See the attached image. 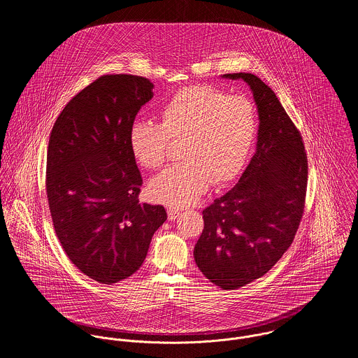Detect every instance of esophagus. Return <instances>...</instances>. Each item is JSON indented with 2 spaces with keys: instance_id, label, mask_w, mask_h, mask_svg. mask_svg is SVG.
I'll use <instances>...</instances> for the list:
<instances>
[{
  "instance_id": "obj_1",
  "label": "esophagus",
  "mask_w": 358,
  "mask_h": 358,
  "mask_svg": "<svg viewBox=\"0 0 358 358\" xmlns=\"http://www.w3.org/2000/svg\"><path fill=\"white\" fill-rule=\"evenodd\" d=\"M179 213H180V212H179L178 209L169 208V209H168V219H169V220H175V219L179 216Z\"/></svg>"
}]
</instances>
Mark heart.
<instances>
[{"instance_id":"obj_1","label":"heart","mask_w":358,"mask_h":358,"mask_svg":"<svg viewBox=\"0 0 358 358\" xmlns=\"http://www.w3.org/2000/svg\"><path fill=\"white\" fill-rule=\"evenodd\" d=\"M159 115V124L135 120L128 132L131 153L146 169L166 161L169 142H183V162L149 183L154 201L172 208L194 204L210 183H230L243 172L257 134L255 106L250 99L213 85H190L173 94Z\"/></svg>"}]
</instances>
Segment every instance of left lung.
<instances>
[{
  "label": "left lung",
  "mask_w": 358,
  "mask_h": 358,
  "mask_svg": "<svg viewBox=\"0 0 358 358\" xmlns=\"http://www.w3.org/2000/svg\"><path fill=\"white\" fill-rule=\"evenodd\" d=\"M222 77L245 81L254 94L256 152L238 183L203 210L194 260L210 282L237 289L264 275L291 247L305 209L307 155L270 87L251 73Z\"/></svg>",
  "instance_id": "obj_1"
}]
</instances>
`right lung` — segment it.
Listing matches in <instances>:
<instances>
[{
	"instance_id": "add662e5",
	"label": "right lung",
	"mask_w": 358,
	"mask_h": 358,
	"mask_svg": "<svg viewBox=\"0 0 358 358\" xmlns=\"http://www.w3.org/2000/svg\"><path fill=\"white\" fill-rule=\"evenodd\" d=\"M154 85L131 74L102 76L66 104L52 128L47 194L66 255L90 278L115 284L139 270L162 205L141 204L143 183L128 132Z\"/></svg>"
}]
</instances>
